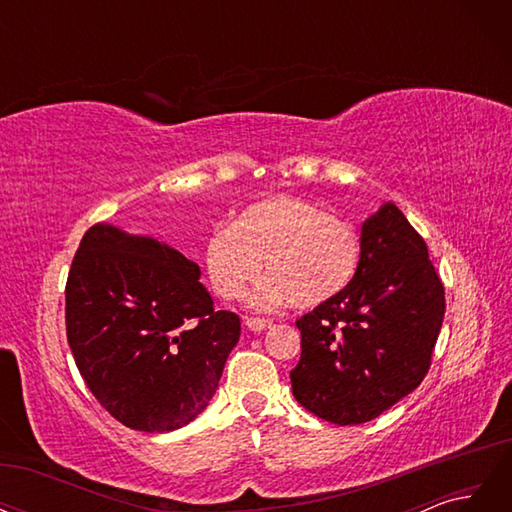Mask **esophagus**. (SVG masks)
Returning a JSON list of instances; mask_svg holds the SVG:
<instances>
[{
  "label": "esophagus",
  "instance_id": "obj_1",
  "mask_svg": "<svg viewBox=\"0 0 512 512\" xmlns=\"http://www.w3.org/2000/svg\"><path fill=\"white\" fill-rule=\"evenodd\" d=\"M245 324H247V329H250V331H265V329H269V327H271L273 320H269V318H254V316H250V318H245Z\"/></svg>",
  "mask_w": 512,
  "mask_h": 512
}]
</instances>
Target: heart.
I'll return each mask as SVG.
<instances>
[{
    "label": "heart",
    "instance_id": "obj_1",
    "mask_svg": "<svg viewBox=\"0 0 512 512\" xmlns=\"http://www.w3.org/2000/svg\"><path fill=\"white\" fill-rule=\"evenodd\" d=\"M205 271L211 288L237 301L260 275L269 280L254 303L271 307L288 301L312 309L331 303L354 284L363 262L356 228L303 198L273 196L247 205L228 228L205 243Z\"/></svg>",
    "mask_w": 512,
    "mask_h": 512
}]
</instances>
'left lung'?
Returning a JSON list of instances; mask_svg holds the SVG:
<instances>
[{"mask_svg":"<svg viewBox=\"0 0 512 512\" xmlns=\"http://www.w3.org/2000/svg\"><path fill=\"white\" fill-rule=\"evenodd\" d=\"M361 243L354 284L297 320L292 395L335 425L367 423L423 382L446 307L425 239L393 203L363 224Z\"/></svg>","mask_w":512,"mask_h":512,"instance_id":"1","label":"left lung"}]
</instances>
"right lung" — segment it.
<instances>
[{"mask_svg": "<svg viewBox=\"0 0 512 512\" xmlns=\"http://www.w3.org/2000/svg\"><path fill=\"white\" fill-rule=\"evenodd\" d=\"M200 269L156 239L96 224L66 282V335L81 376L121 425L192 423L218 389L241 320L215 309Z\"/></svg>", "mask_w": 512, "mask_h": 512, "instance_id": "obj_1", "label": "right lung"}]
</instances>
